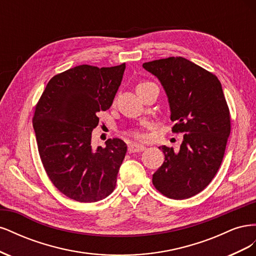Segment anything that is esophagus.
Returning <instances> with one entry per match:
<instances>
[{
    "instance_id": "1",
    "label": "esophagus",
    "mask_w": 256,
    "mask_h": 256,
    "mask_svg": "<svg viewBox=\"0 0 256 256\" xmlns=\"http://www.w3.org/2000/svg\"><path fill=\"white\" fill-rule=\"evenodd\" d=\"M144 150H145V146L138 145V144H130L128 146L129 152H143Z\"/></svg>"
}]
</instances>
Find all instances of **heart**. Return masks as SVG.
Segmentation results:
<instances>
[{
    "mask_svg": "<svg viewBox=\"0 0 256 256\" xmlns=\"http://www.w3.org/2000/svg\"><path fill=\"white\" fill-rule=\"evenodd\" d=\"M150 83H152V82H148V81H141L140 83H138V84L136 85V90H141L142 88L146 86V85H148ZM128 134L131 136L132 138H138V140H141V138H143V134L140 132V131L136 130V129L129 130V131H128Z\"/></svg>",
    "mask_w": 256,
    "mask_h": 256,
    "instance_id": "obj_1",
    "label": "heart"
}]
</instances>
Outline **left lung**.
Segmentation results:
<instances>
[{"mask_svg":"<svg viewBox=\"0 0 256 256\" xmlns=\"http://www.w3.org/2000/svg\"><path fill=\"white\" fill-rule=\"evenodd\" d=\"M160 80L171 108L174 134H184L178 152L160 146L164 162L152 175L161 194L184 200L210 184L230 134V109L221 83L210 72L182 56L144 63Z\"/></svg>","mask_w":256,"mask_h":256,"instance_id":"obj_1","label":"left lung"}]
</instances>
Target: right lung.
<instances>
[{
    "mask_svg": "<svg viewBox=\"0 0 256 256\" xmlns=\"http://www.w3.org/2000/svg\"><path fill=\"white\" fill-rule=\"evenodd\" d=\"M125 63L98 68L80 65L53 76L35 106L33 127L38 152L49 180L60 193L92 203L115 189L127 145L109 138L92 147L98 112L112 106Z\"/></svg>",
    "mask_w": 256,
    "mask_h": 256,
    "instance_id": "obj_1",
    "label": "right lung"
}]
</instances>
